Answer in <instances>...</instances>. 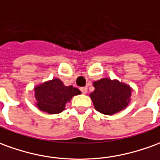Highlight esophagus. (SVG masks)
Returning <instances> with one entry per match:
<instances>
[{
	"label": "esophagus",
	"instance_id": "esophagus-1",
	"mask_svg": "<svg viewBox=\"0 0 160 160\" xmlns=\"http://www.w3.org/2000/svg\"><path fill=\"white\" fill-rule=\"evenodd\" d=\"M80 91H81V92H82V93L86 94V93L88 92V88H80Z\"/></svg>",
	"mask_w": 160,
	"mask_h": 160
}]
</instances>
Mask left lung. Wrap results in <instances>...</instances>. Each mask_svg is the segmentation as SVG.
I'll use <instances>...</instances> for the list:
<instances>
[{
	"mask_svg": "<svg viewBox=\"0 0 160 160\" xmlns=\"http://www.w3.org/2000/svg\"><path fill=\"white\" fill-rule=\"evenodd\" d=\"M93 87L90 97L96 110L103 114H114L129 103L132 90L125 84L105 78L95 81Z\"/></svg>",
	"mask_w": 160,
	"mask_h": 160,
	"instance_id": "8db88e82",
	"label": "left lung"
}]
</instances>
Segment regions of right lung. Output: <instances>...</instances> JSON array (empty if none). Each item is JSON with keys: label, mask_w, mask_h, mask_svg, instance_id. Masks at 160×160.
I'll use <instances>...</instances> for the list:
<instances>
[{"label": "right lung", "mask_w": 160, "mask_h": 160, "mask_svg": "<svg viewBox=\"0 0 160 160\" xmlns=\"http://www.w3.org/2000/svg\"><path fill=\"white\" fill-rule=\"evenodd\" d=\"M37 107L41 111L50 114L60 113L65 109L66 103L69 102L80 91L72 86L67 87L59 79L45 82L34 88Z\"/></svg>", "instance_id": "add662e5"}]
</instances>
